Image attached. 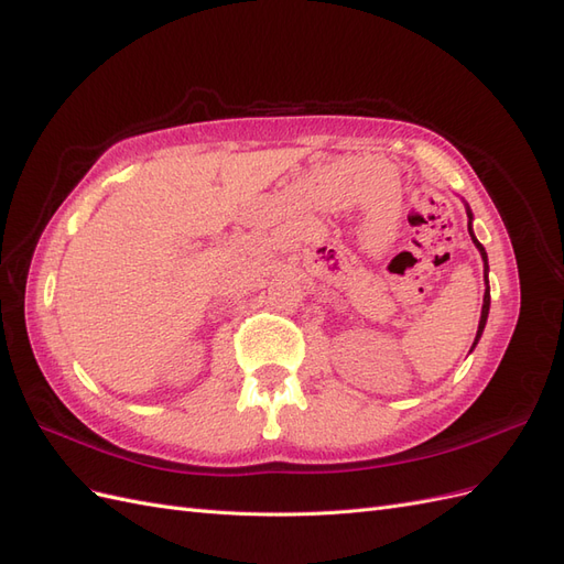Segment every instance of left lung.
Here are the masks:
<instances>
[{
  "label": "left lung",
  "instance_id": "left-lung-1",
  "mask_svg": "<svg viewBox=\"0 0 564 564\" xmlns=\"http://www.w3.org/2000/svg\"><path fill=\"white\" fill-rule=\"evenodd\" d=\"M466 214H468V220L473 224V212H470V207L466 204ZM468 224V232H470V240H473V245L477 247V251H480V256H482V263H485V299H482V313H480V324H477V334H475V340H473V346H470V350L477 346V340H480V336H482V332H485V324H487V315H489V263H487V251H485V247L477 242V237H475V232H473V226Z\"/></svg>",
  "mask_w": 564,
  "mask_h": 564
}]
</instances>
